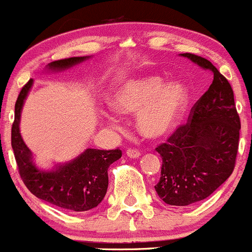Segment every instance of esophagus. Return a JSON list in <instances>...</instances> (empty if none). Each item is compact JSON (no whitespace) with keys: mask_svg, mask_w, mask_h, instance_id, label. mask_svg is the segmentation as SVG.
<instances>
[{"mask_svg":"<svg viewBox=\"0 0 252 252\" xmlns=\"http://www.w3.org/2000/svg\"><path fill=\"white\" fill-rule=\"evenodd\" d=\"M126 155H127L130 158H138L141 156V152L138 150H132V148H128V150L126 151Z\"/></svg>","mask_w":252,"mask_h":252,"instance_id":"esophagus-1","label":"esophagus"}]
</instances>
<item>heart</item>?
<instances>
[{
  "label": "heart",
  "instance_id": "heart-1",
  "mask_svg": "<svg viewBox=\"0 0 252 252\" xmlns=\"http://www.w3.org/2000/svg\"><path fill=\"white\" fill-rule=\"evenodd\" d=\"M190 100V89L181 79L166 83L156 74H147L127 80L114 92L111 104L125 115H138L141 135L151 140L166 137L183 119ZM104 120L112 127L119 122L114 115L105 114Z\"/></svg>",
  "mask_w": 252,
  "mask_h": 252
}]
</instances>
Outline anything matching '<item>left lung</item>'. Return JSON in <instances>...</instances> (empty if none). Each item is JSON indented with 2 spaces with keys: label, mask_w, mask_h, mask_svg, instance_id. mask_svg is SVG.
Here are the masks:
<instances>
[{
  "label": "left lung",
  "mask_w": 252,
  "mask_h": 252,
  "mask_svg": "<svg viewBox=\"0 0 252 252\" xmlns=\"http://www.w3.org/2000/svg\"><path fill=\"white\" fill-rule=\"evenodd\" d=\"M181 56L214 75L191 107L188 122L156 148L162 157L160 178L155 186L158 196L169 205L187 207L208 198L231 176L241 125L226 78L208 59L191 53Z\"/></svg>",
  "instance_id": "left-lung-1"
}]
</instances>
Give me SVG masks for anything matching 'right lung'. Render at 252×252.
Instances as JSON below:
<instances>
[{"label": "right lung", "instance_id": "right-lung-1", "mask_svg": "<svg viewBox=\"0 0 252 252\" xmlns=\"http://www.w3.org/2000/svg\"><path fill=\"white\" fill-rule=\"evenodd\" d=\"M90 57H73L52 62L49 70L62 71L85 62ZM30 80L21 90L14 106L11 143L18 172L30 191L37 198L70 212H86L97 207L104 199L109 186L107 169L121 158V150L88 148L71 162L54 166L53 169H40L33 162V156L20 132L21 112L32 88Z\"/></svg>", "mask_w": 252, "mask_h": 252}]
</instances>
